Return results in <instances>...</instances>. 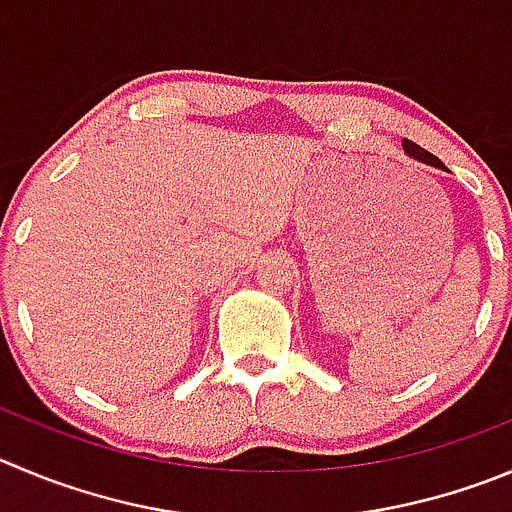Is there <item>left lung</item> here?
<instances>
[{"label":"left lung","mask_w":512,"mask_h":512,"mask_svg":"<svg viewBox=\"0 0 512 512\" xmlns=\"http://www.w3.org/2000/svg\"><path fill=\"white\" fill-rule=\"evenodd\" d=\"M401 146H404V154L412 156L414 161H422V164L434 166V169H444L442 161H439L437 156H432V154H429V151H424L422 146H417V143L409 141V138H404V143H401Z\"/></svg>","instance_id":"1"}]
</instances>
